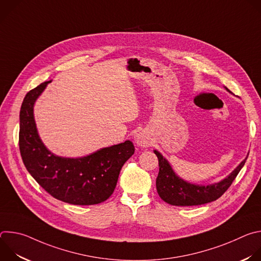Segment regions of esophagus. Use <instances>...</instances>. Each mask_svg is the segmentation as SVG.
Masks as SVG:
<instances>
[{"instance_id": "obj_1", "label": "esophagus", "mask_w": 261, "mask_h": 261, "mask_svg": "<svg viewBox=\"0 0 261 261\" xmlns=\"http://www.w3.org/2000/svg\"><path fill=\"white\" fill-rule=\"evenodd\" d=\"M135 142L138 146H141V147H146L150 145L151 143V140H150V137H148L145 133L143 132H140L138 134H136L135 136Z\"/></svg>"}]
</instances>
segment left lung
I'll use <instances>...</instances> for the list:
<instances>
[{
    "label": "left lung",
    "mask_w": 261,
    "mask_h": 261,
    "mask_svg": "<svg viewBox=\"0 0 261 261\" xmlns=\"http://www.w3.org/2000/svg\"><path fill=\"white\" fill-rule=\"evenodd\" d=\"M159 161V173L156 179V187L159 196L171 205H199L220 198L230 187L247 158L226 178L210 186H196L186 182L175 175L169 163L163 156L154 151Z\"/></svg>",
    "instance_id": "1"
}]
</instances>
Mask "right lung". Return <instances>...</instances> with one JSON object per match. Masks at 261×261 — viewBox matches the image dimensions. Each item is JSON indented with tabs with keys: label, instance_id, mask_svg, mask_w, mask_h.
<instances>
[{
	"label": "right lung",
	"instance_id": "obj_1",
	"mask_svg": "<svg viewBox=\"0 0 261 261\" xmlns=\"http://www.w3.org/2000/svg\"><path fill=\"white\" fill-rule=\"evenodd\" d=\"M49 83L31 90L22 101L18 137L22 162L36 181L59 200L79 205L103 202L114 193L123 165L134 154V145L126 140L81 159L51 154L37 133L33 116L35 100Z\"/></svg>",
	"mask_w": 261,
	"mask_h": 261
}]
</instances>
